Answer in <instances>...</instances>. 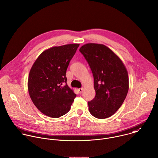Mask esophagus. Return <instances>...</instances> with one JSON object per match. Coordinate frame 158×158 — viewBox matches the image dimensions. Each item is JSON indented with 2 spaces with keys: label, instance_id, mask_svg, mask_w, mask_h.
<instances>
[{
  "label": "esophagus",
  "instance_id": "esophagus-1",
  "mask_svg": "<svg viewBox=\"0 0 158 158\" xmlns=\"http://www.w3.org/2000/svg\"><path fill=\"white\" fill-rule=\"evenodd\" d=\"M82 91H83V88H80L78 89V92L79 94H82Z\"/></svg>",
  "mask_w": 158,
  "mask_h": 158
}]
</instances>
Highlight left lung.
Returning <instances> with one entry per match:
<instances>
[{
  "instance_id": "1",
  "label": "left lung",
  "mask_w": 158,
  "mask_h": 158,
  "mask_svg": "<svg viewBox=\"0 0 158 158\" xmlns=\"http://www.w3.org/2000/svg\"><path fill=\"white\" fill-rule=\"evenodd\" d=\"M79 51L87 61L94 79L95 97L88 102L90 114L98 119L113 115L129 90L127 70L120 58L103 44L89 43Z\"/></svg>"
}]
</instances>
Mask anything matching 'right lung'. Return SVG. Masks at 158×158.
Returning <instances> with one entry per match:
<instances>
[{"mask_svg":"<svg viewBox=\"0 0 158 158\" xmlns=\"http://www.w3.org/2000/svg\"><path fill=\"white\" fill-rule=\"evenodd\" d=\"M79 46L71 44L48 48L40 53L30 70L29 96L37 108L48 117L57 118L66 114L76 97L66 84V72Z\"/></svg>","mask_w":158,"mask_h":158,"instance_id":"obj_1","label":"right lung"}]
</instances>
